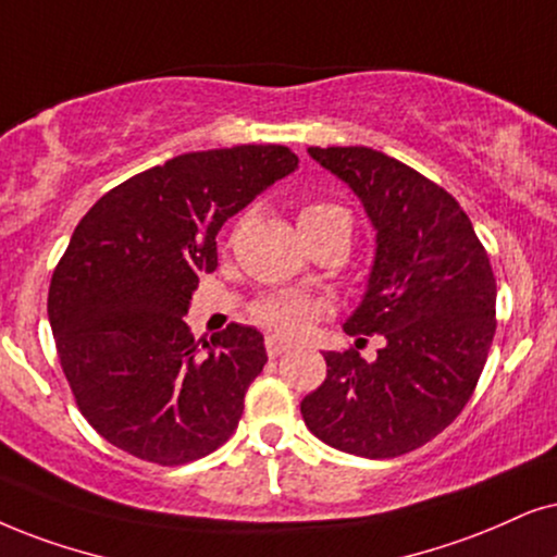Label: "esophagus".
Wrapping results in <instances>:
<instances>
[{"instance_id": "esophagus-1", "label": "esophagus", "mask_w": 557, "mask_h": 557, "mask_svg": "<svg viewBox=\"0 0 557 557\" xmlns=\"http://www.w3.org/2000/svg\"><path fill=\"white\" fill-rule=\"evenodd\" d=\"M264 349H267V355H270L272 360H274V357H280V355H283V351H287L290 347H287V342L277 339V336H267Z\"/></svg>"}]
</instances>
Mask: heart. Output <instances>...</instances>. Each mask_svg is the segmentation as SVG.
I'll return each instance as SVG.
<instances>
[{
	"instance_id": "1",
	"label": "heart",
	"mask_w": 557,
	"mask_h": 557,
	"mask_svg": "<svg viewBox=\"0 0 557 557\" xmlns=\"http://www.w3.org/2000/svg\"><path fill=\"white\" fill-rule=\"evenodd\" d=\"M336 215H347V210L334 206V202H311L300 210L298 223L300 228H311ZM321 315L323 302L302 293H272L251 306V319L272 334L283 336V339H295V336L306 334Z\"/></svg>"
}]
</instances>
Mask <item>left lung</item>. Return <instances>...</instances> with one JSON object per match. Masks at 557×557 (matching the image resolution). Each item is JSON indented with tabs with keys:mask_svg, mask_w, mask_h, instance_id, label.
<instances>
[{
	"mask_svg": "<svg viewBox=\"0 0 557 557\" xmlns=\"http://www.w3.org/2000/svg\"><path fill=\"white\" fill-rule=\"evenodd\" d=\"M347 182L377 231L349 336H383L372 362L326 351V380L302 398L306 426L342 453H411L460 417L496 334V277L473 223L447 189L368 146H311Z\"/></svg>",
	"mask_w": 557,
	"mask_h": 557,
	"instance_id": "8db88e82",
	"label": "left lung"
}]
</instances>
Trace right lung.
I'll list each match as a JSON object with an SVG mask.
<instances>
[{"mask_svg": "<svg viewBox=\"0 0 557 557\" xmlns=\"http://www.w3.org/2000/svg\"><path fill=\"white\" fill-rule=\"evenodd\" d=\"M295 169L274 144L182 153L112 187L74 228L48 319L76 406L110 445L174 468L236 432L262 334L228 323L197 342L182 315L218 267L223 223Z\"/></svg>", "mask_w": 557, "mask_h": 557, "instance_id": "right-lung-1", "label": "right lung"}]
</instances>
